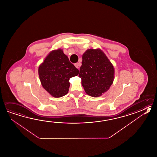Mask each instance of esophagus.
<instances>
[{
  "mask_svg": "<svg viewBox=\"0 0 157 157\" xmlns=\"http://www.w3.org/2000/svg\"><path fill=\"white\" fill-rule=\"evenodd\" d=\"M74 65H75V67L76 68L79 69V67H80V65H81V63H75V64H74Z\"/></svg>",
  "mask_w": 157,
  "mask_h": 157,
  "instance_id": "1",
  "label": "esophagus"
}]
</instances>
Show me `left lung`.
<instances>
[{"label": "left lung", "mask_w": 157, "mask_h": 157, "mask_svg": "<svg viewBox=\"0 0 157 157\" xmlns=\"http://www.w3.org/2000/svg\"><path fill=\"white\" fill-rule=\"evenodd\" d=\"M79 77L87 94L97 97L107 92L114 78V69L100 49H90L82 56Z\"/></svg>", "instance_id": "8db88e82"}]
</instances>
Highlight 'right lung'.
Instances as JSON below:
<instances>
[{
	"instance_id": "add662e5",
	"label": "right lung",
	"mask_w": 157,
	"mask_h": 157,
	"mask_svg": "<svg viewBox=\"0 0 157 157\" xmlns=\"http://www.w3.org/2000/svg\"><path fill=\"white\" fill-rule=\"evenodd\" d=\"M39 77L43 87L52 96L60 98L68 93L71 77L79 70L69 62L61 49L52 51L39 65Z\"/></svg>"
}]
</instances>
